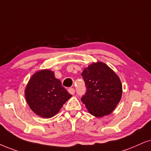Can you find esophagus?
<instances>
[{"mask_svg": "<svg viewBox=\"0 0 151 151\" xmlns=\"http://www.w3.org/2000/svg\"><path fill=\"white\" fill-rule=\"evenodd\" d=\"M68 92H69L70 94L74 95V92H75V91H74V89L73 88H70L68 89Z\"/></svg>", "mask_w": 151, "mask_h": 151, "instance_id": "obj_1", "label": "esophagus"}]
</instances>
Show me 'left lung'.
Returning <instances> with one entry per match:
<instances>
[{"mask_svg":"<svg viewBox=\"0 0 151 151\" xmlns=\"http://www.w3.org/2000/svg\"><path fill=\"white\" fill-rule=\"evenodd\" d=\"M81 76L86 93L81 98L87 110L97 118L107 116L121 101L123 87L113 70L103 62L93 63L84 68Z\"/></svg>","mask_w":151,"mask_h":151,"instance_id":"obj_1","label":"left lung"}]
</instances>
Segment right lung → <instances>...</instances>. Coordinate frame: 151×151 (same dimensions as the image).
Masks as SVG:
<instances>
[{
	"mask_svg": "<svg viewBox=\"0 0 151 151\" xmlns=\"http://www.w3.org/2000/svg\"><path fill=\"white\" fill-rule=\"evenodd\" d=\"M25 98L28 106L37 116L45 118L53 117L72 97L61 82L49 69L34 73L25 88Z\"/></svg>",
	"mask_w": 151,
	"mask_h": 151,
	"instance_id": "obj_1",
	"label": "right lung"
}]
</instances>
